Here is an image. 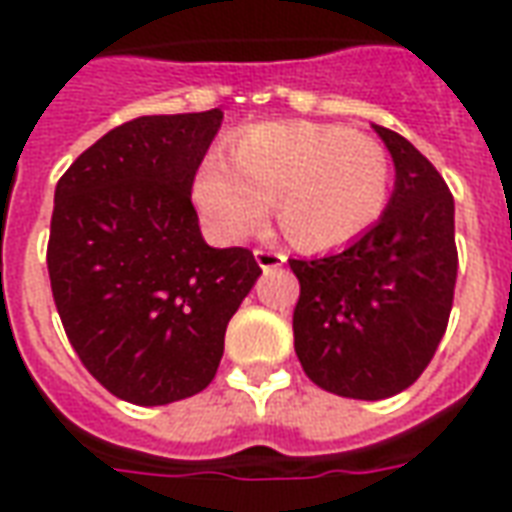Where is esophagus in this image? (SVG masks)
<instances>
[{
	"instance_id": "esophagus-1",
	"label": "esophagus",
	"mask_w": 512,
	"mask_h": 512,
	"mask_svg": "<svg viewBox=\"0 0 512 512\" xmlns=\"http://www.w3.org/2000/svg\"><path fill=\"white\" fill-rule=\"evenodd\" d=\"M255 260L260 268H277L282 266L288 257L282 255V252H277V249H255Z\"/></svg>"
}]
</instances>
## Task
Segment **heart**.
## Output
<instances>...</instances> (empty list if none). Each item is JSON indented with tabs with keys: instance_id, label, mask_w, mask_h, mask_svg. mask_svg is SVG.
Masks as SVG:
<instances>
[{
	"instance_id": "heart-1",
	"label": "heart",
	"mask_w": 512,
	"mask_h": 512,
	"mask_svg": "<svg viewBox=\"0 0 512 512\" xmlns=\"http://www.w3.org/2000/svg\"><path fill=\"white\" fill-rule=\"evenodd\" d=\"M392 158L367 134L321 123L249 128L235 161L213 153L194 178L202 219L224 241H241L268 222L271 200L288 241L307 252L340 249L384 216Z\"/></svg>"
}]
</instances>
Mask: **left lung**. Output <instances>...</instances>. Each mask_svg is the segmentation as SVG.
Segmentation results:
<instances>
[{"label": "left lung", "instance_id": "1", "mask_svg": "<svg viewBox=\"0 0 512 512\" xmlns=\"http://www.w3.org/2000/svg\"><path fill=\"white\" fill-rule=\"evenodd\" d=\"M373 128L395 161L381 222L340 255L290 260L301 285V367L312 384L354 400H384L422 376L447 332L458 277L447 183L406 136Z\"/></svg>", "mask_w": 512, "mask_h": 512}]
</instances>
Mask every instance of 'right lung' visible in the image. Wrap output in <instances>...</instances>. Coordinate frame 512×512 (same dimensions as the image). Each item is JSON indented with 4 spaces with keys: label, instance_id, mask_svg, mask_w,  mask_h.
<instances>
[{
    "label": "right lung",
    "instance_id": "right-lung-1",
    "mask_svg": "<svg viewBox=\"0 0 512 512\" xmlns=\"http://www.w3.org/2000/svg\"><path fill=\"white\" fill-rule=\"evenodd\" d=\"M222 109L112 128L54 191L51 293L90 376L120 400L167 406L202 392L227 323L263 274L244 246L202 241L191 186Z\"/></svg>",
    "mask_w": 512,
    "mask_h": 512
}]
</instances>
